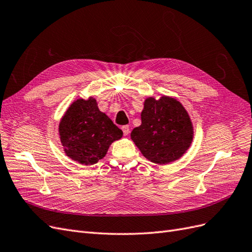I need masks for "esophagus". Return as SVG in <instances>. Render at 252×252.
<instances>
[{
	"instance_id": "obj_1",
	"label": "esophagus",
	"mask_w": 252,
	"mask_h": 252,
	"mask_svg": "<svg viewBox=\"0 0 252 252\" xmlns=\"http://www.w3.org/2000/svg\"><path fill=\"white\" fill-rule=\"evenodd\" d=\"M122 130H123L124 135H127V134H129V132H130V130H129V126L128 125L122 126Z\"/></svg>"
}]
</instances>
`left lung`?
<instances>
[{"label": "left lung", "mask_w": 252, "mask_h": 252, "mask_svg": "<svg viewBox=\"0 0 252 252\" xmlns=\"http://www.w3.org/2000/svg\"><path fill=\"white\" fill-rule=\"evenodd\" d=\"M142 124L131 131V139L143 156L157 164L175 161L192 141V124L182 104L172 97H149L141 113Z\"/></svg>", "instance_id": "obj_1"}]
</instances>
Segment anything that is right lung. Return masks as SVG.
Masks as SVG:
<instances>
[{"label":"right lung","mask_w":252,"mask_h":252,"mask_svg":"<svg viewBox=\"0 0 252 252\" xmlns=\"http://www.w3.org/2000/svg\"><path fill=\"white\" fill-rule=\"evenodd\" d=\"M66 155L82 164H95L123 131L97 108L94 98L77 100L66 111L59 127Z\"/></svg>","instance_id":"add662e5"}]
</instances>
